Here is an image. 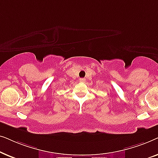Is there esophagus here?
I'll list each match as a JSON object with an SVG mask.
<instances>
[{
    "instance_id": "obj_1",
    "label": "esophagus",
    "mask_w": 158,
    "mask_h": 158,
    "mask_svg": "<svg viewBox=\"0 0 158 158\" xmlns=\"http://www.w3.org/2000/svg\"><path fill=\"white\" fill-rule=\"evenodd\" d=\"M85 78H80V81L81 82H85Z\"/></svg>"
}]
</instances>
